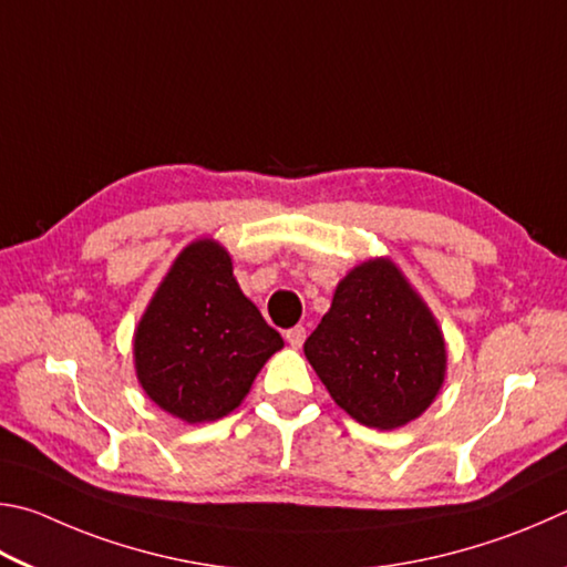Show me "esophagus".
Segmentation results:
<instances>
[{
    "instance_id": "esophagus-1",
    "label": "esophagus",
    "mask_w": 567,
    "mask_h": 567,
    "mask_svg": "<svg viewBox=\"0 0 567 567\" xmlns=\"http://www.w3.org/2000/svg\"><path fill=\"white\" fill-rule=\"evenodd\" d=\"M284 336H286V341L293 346V349H301L303 341H306V329H303V326H293V329H289Z\"/></svg>"
}]
</instances>
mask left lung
Returning <instances> with one entry per match:
<instances>
[{"mask_svg": "<svg viewBox=\"0 0 567 567\" xmlns=\"http://www.w3.org/2000/svg\"><path fill=\"white\" fill-rule=\"evenodd\" d=\"M303 353L331 399L381 431L419 419L445 375L439 323L389 258L343 278Z\"/></svg>", "mask_w": 567, "mask_h": 567, "instance_id": "1", "label": "left lung"}]
</instances>
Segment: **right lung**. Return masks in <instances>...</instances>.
Wrapping results in <instances>:
<instances>
[{"label":"right lung","instance_id":"obj_1","mask_svg":"<svg viewBox=\"0 0 567 567\" xmlns=\"http://www.w3.org/2000/svg\"><path fill=\"white\" fill-rule=\"evenodd\" d=\"M284 339L238 289L231 256L208 238L186 246L134 336L148 399L186 423L231 413Z\"/></svg>","mask_w":567,"mask_h":567}]
</instances>
